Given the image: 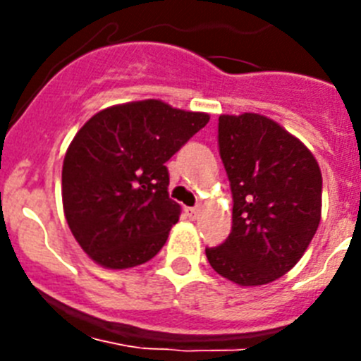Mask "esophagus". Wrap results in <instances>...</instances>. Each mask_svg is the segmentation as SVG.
Listing matches in <instances>:
<instances>
[{
  "mask_svg": "<svg viewBox=\"0 0 361 361\" xmlns=\"http://www.w3.org/2000/svg\"><path fill=\"white\" fill-rule=\"evenodd\" d=\"M186 215L190 216L191 220L199 219V215H200V208H186Z\"/></svg>",
  "mask_w": 361,
  "mask_h": 361,
  "instance_id": "1",
  "label": "esophagus"
}]
</instances>
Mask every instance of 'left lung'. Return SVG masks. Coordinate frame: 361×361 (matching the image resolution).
Segmentation results:
<instances>
[{
    "instance_id": "8db88e82",
    "label": "left lung",
    "mask_w": 361,
    "mask_h": 361,
    "mask_svg": "<svg viewBox=\"0 0 361 361\" xmlns=\"http://www.w3.org/2000/svg\"><path fill=\"white\" fill-rule=\"evenodd\" d=\"M219 149L233 195V226L206 257L238 286L286 275L320 224L322 171L307 146L260 114L219 117Z\"/></svg>"
}]
</instances>
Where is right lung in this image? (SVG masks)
<instances>
[{
	"label": "right lung",
	"mask_w": 361,
	"mask_h": 361,
	"mask_svg": "<svg viewBox=\"0 0 361 361\" xmlns=\"http://www.w3.org/2000/svg\"><path fill=\"white\" fill-rule=\"evenodd\" d=\"M208 121L146 99L104 108L75 133L63 161V209L94 262L128 269L161 251L180 215L164 164Z\"/></svg>",
	"instance_id": "1"
}]
</instances>
